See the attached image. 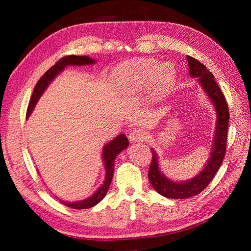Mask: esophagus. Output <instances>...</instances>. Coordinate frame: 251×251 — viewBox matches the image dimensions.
Instances as JSON below:
<instances>
[{
	"mask_svg": "<svg viewBox=\"0 0 251 251\" xmlns=\"http://www.w3.org/2000/svg\"><path fill=\"white\" fill-rule=\"evenodd\" d=\"M147 132L146 130H143L141 128H136L134 130H131L129 134L128 138L131 142H140V141H145L147 139Z\"/></svg>",
	"mask_w": 251,
	"mask_h": 251,
	"instance_id": "obj_1",
	"label": "esophagus"
}]
</instances>
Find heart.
Masks as SVG:
<instances>
[{
	"label": "heart",
	"instance_id": "1",
	"mask_svg": "<svg viewBox=\"0 0 251 251\" xmlns=\"http://www.w3.org/2000/svg\"><path fill=\"white\" fill-rule=\"evenodd\" d=\"M153 82V92L166 94L175 81L174 68L153 59H134L117 67L113 72L112 84L117 93L124 96L140 94Z\"/></svg>",
	"mask_w": 251,
	"mask_h": 251
}]
</instances>
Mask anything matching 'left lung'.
Segmentation results:
<instances>
[{"label": "left lung", "mask_w": 251, "mask_h": 251, "mask_svg": "<svg viewBox=\"0 0 251 251\" xmlns=\"http://www.w3.org/2000/svg\"><path fill=\"white\" fill-rule=\"evenodd\" d=\"M186 60L189 63L190 75L197 78L201 88L204 89L208 98L215 106L217 122L209 158L201 173L189 180L178 182V181H173L167 178L159 169L157 153L154 151V149H151L153 155L150 169H149V180L157 193L174 200L188 199V197L200 194L214 179L226 155L227 125L230 120L226 98L215 81L212 73L195 58L186 56Z\"/></svg>", "instance_id": "obj_1"}]
</instances>
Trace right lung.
Segmentation results:
<instances>
[{"mask_svg":"<svg viewBox=\"0 0 251 251\" xmlns=\"http://www.w3.org/2000/svg\"><path fill=\"white\" fill-rule=\"evenodd\" d=\"M96 63V60L90 58L88 56H67L63 57L59 61L56 62V65L52 66L49 71L44 73V75L42 76L37 84L35 85L33 94L31 96L30 102L28 105V110H26V117H29L32 113V111L34 110L37 101L41 98V96L49 87V85L54 81V78L60 74L68 66H89ZM129 146V142L127 140V137L124 134H121L117 137H115L113 140L106 143V145L102 149V161L104 164L105 168V177L104 181L99 189L95 192L94 194L90 195L89 197L82 201H67L59 200L63 205L68 207H71L73 209H87V208L94 207L97 205L99 201H102L103 197L106 195V192H108L112 178H113V173H114V163L115 158L119 154L125 150V149Z\"/></svg>","mask_w":251,"mask_h":251,"instance_id":"right-lung-1","label":"right lung"}]
</instances>
